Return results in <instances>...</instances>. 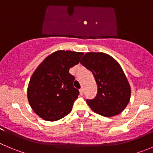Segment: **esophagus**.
Returning <instances> with one entry per match:
<instances>
[{
	"label": "esophagus",
	"mask_w": 153,
	"mask_h": 153,
	"mask_svg": "<svg viewBox=\"0 0 153 153\" xmlns=\"http://www.w3.org/2000/svg\"><path fill=\"white\" fill-rule=\"evenodd\" d=\"M79 92H80V94H81V95H83V94H84V89H83V88H81V89L79 90Z\"/></svg>",
	"instance_id": "1"
}]
</instances>
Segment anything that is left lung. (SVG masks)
<instances>
[{"instance_id": "left-lung-1", "label": "left lung", "mask_w": 153, "mask_h": 153, "mask_svg": "<svg viewBox=\"0 0 153 153\" xmlns=\"http://www.w3.org/2000/svg\"><path fill=\"white\" fill-rule=\"evenodd\" d=\"M81 65L91 71L97 85V94L87 100L94 112L105 117L121 113L131 98V87L121 65L111 56L104 53H87Z\"/></svg>"}]
</instances>
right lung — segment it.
Instances as JSON below:
<instances>
[{"mask_svg":"<svg viewBox=\"0 0 153 153\" xmlns=\"http://www.w3.org/2000/svg\"><path fill=\"white\" fill-rule=\"evenodd\" d=\"M83 53L57 51L38 65L27 90L31 109L44 120L54 122L72 111L79 91L74 88L75 77L69 68L79 63Z\"/></svg>","mask_w":153,"mask_h":153,"instance_id":"add662e5","label":"right lung"}]
</instances>
